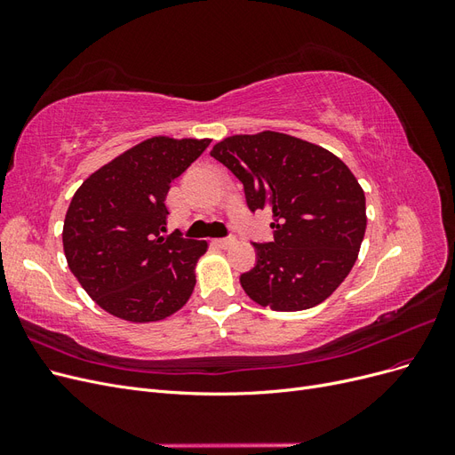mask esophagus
Instances as JSON below:
<instances>
[{"label": "esophagus", "instance_id": "34e87169", "mask_svg": "<svg viewBox=\"0 0 455 455\" xmlns=\"http://www.w3.org/2000/svg\"><path fill=\"white\" fill-rule=\"evenodd\" d=\"M214 244L218 249H228V246L235 244V237H222V239H214Z\"/></svg>", "mask_w": 455, "mask_h": 455}]
</instances>
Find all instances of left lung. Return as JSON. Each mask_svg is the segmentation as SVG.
I'll list each match as a JSON object with an SVG mask.
<instances>
[{
  "mask_svg": "<svg viewBox=\"0 0 455 455\" xmlns=\"http://www.w3.org/2000/svg\"><path fill=\"white\" fill-rule=\"evenodd\" d=\"M211 156L244 188L251 212H271L273 239L252 243L256 264L241 286L256 304L301 311L347 277L366 229V199L347 164L283 132L229 136Z\"/></svg>",
  "mask_w": 455,
  "mask_h": 455,
  "instance_id": "1",
  "label": "left lung"
}]
</instances>
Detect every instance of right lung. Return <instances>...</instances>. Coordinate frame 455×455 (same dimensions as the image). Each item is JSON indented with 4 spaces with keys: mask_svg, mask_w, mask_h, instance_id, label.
<instances>
[{
    "mask_svg": "<svg viewBox=\"0 0 455 455\" xmlns=\"http://www.w3.org/2000/svg\"><path fill=\"white\" fill-rule=\"evenodd\" d=\"M211 140L156 136L104 164L68 206L62 243L72 273L104 311L132 323L161 321L196 286L206 241L167 231V194Z\"/></svg>",
    "mask_w": 455,
    "mask_h": 455,
    "instance_id": "add662e5",
    "label": "right lung"
}]
</instances>
